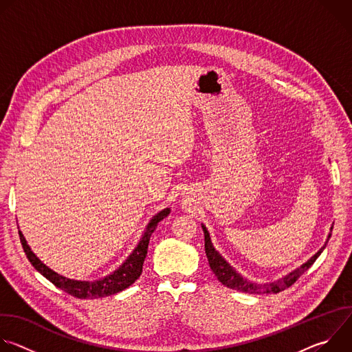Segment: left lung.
I'll use <instances>...</instances> for the list:
<instances>
[{
  "instance_id": "left-lung-1",
  "label": "left lung",
  "mask_w": 352,
  "mask_h": 352,
  "mask_svg": "<svg viewBox=\"0 0 352 352\" xmlns=\"http://www.w3.org/2000/svg\"><path fill=\"white\" fill-rule=\"evenodd\" d=\"M204 232H205V250H206V256L210 265V269L213 270V273L216 274V277L219 278V281L221 284H224L228 288L241 291V292H246V294H277L280 291H284L285 288L291 287L300 276H302L314 263L315 261L319 258V255L323 252V249L326 248V243L318 250V254H315L307 263H304L300 267L295 269L294 272H291L289 274H287L285 277L273 281V283H266V284H256V283H250L246 278H243L239 273H236L234 270V267H231L228 265L227 261H224V258L217 252L214 249L212 241H210V235L209 231L206 230L205 226H202ZM333 230V228H331ZM331 236V234H329V238ZM327 238V241H329Z\"/></svg>"
}]
</instances>
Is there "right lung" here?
<instances>
[{
    "label": "right lung",
    "instance_id": "obj_1",
    "mask_svg": "<svg viewBox=\"0 0 352 352\" xmlns=\"http://www.w3.org/2000/svg\"><path fill=\"white\" fill-rule=\"evenodd\" d=\"M168 214H170V208L157 213L147 224L138 246L133 249V252L126 258V261L114 273H111L103 278H100V280H94V281L71 280V278H67V277L53 272L32 252L30 246L28 245V242L21 231H19V236H21V242H22L23 250H25L29 262L48 281H52L56 287L64 289L69 295L80 298V299L103 298V296H109V295L117 294V292L128 288L131 284H133L140 277L143 262L147 255V246H148L150 236H152L157 224Z\"/></svg>",
    "mask_w": 352,
    "mask_h": 352
}]
</instances>
